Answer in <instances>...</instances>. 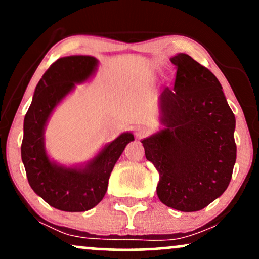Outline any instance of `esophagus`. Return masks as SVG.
I'll use <instances>...</instances> for the list:
<instances>
[{
  "instance_id": "obj_1",
  "label": "esophagus",
  "mask_w": 259,
  "mask_h": 259,
  "mask_svg": "<svg viewBox=\"0 0 259 259\" xmlns=\"http://www.w3.org/2000/svg\"><path fill=\"white\" fill-rule=\"evenodd\" d=\"M147 134H148V129H147L146 126H144V125L136 126V129H135V135H136V138H138V139L145 138V136H146Z\"/></svg>"
}]
</instances>
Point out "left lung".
Listing matches in <instances>:
<instances>
[{
	"label": "left lung",
	"mask_w": 259,
	"mask_h": 259,
	"mask_svg": "<svg viewBox=\"0 0 259 259\" xmlns=\"http://www.w3.org/2000/svg\"><path fill=\"white\" fill-rule=\"evenodd\" d=\"M170 62L177 76L173 88L159 96L163 129L141 142L159 173L160 202L196 212L229 186L236 160V120L214 74L186 53Z\"/></svg>",
	"instance_id": "left-lung-1"
}]
</instances>
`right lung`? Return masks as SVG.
Segmentation results:
<instances>
[{
  "instance_id": "1",
  "label": "right lung",
  "mask_w": 259,
  "mask_h": 259,
  "mask_svg": "<svg viewBox=\"0 0 259 259\" xmlns=\"http://www.w3.org/2000/svg\"><path fill=\"white\" fill-rule=\"evenodd\" d=\"M97 61L91 56H68L53 63L35 89L24 118L22 160L31 189L50 206L64 212H85L102 201L115 163L134 140L123 133L105 145L94 158L79 167H65L50 159L45 147V127L52 112L75 84L94 75Z\"/></svg>"
}]
</instances>
